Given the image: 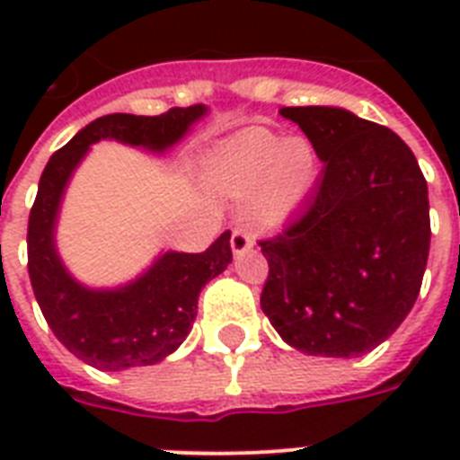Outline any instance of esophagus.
<instances>
[{"instance_id": "1", "label": "esophagus", "mask_w": 460, "mask_h": 460, "mask_svg": "<svg viewBox=\"0 0 460 460\" xmlns=\"http://www.w3.org/2000/svg\"><path fill=\"white\" fill-rule=\"evenodd\" d=\"M252 245H255V236H252L251 231L243 229V226L234 229V234H231V251L241 255V252L251 251Z\"/></svg>"}]
</instances>
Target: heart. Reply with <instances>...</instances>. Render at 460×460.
<instances>
[{
	"label": "heart",
	"mask_w": 460,
	"mask_h": 460,
	"mask_svg": "<svg viewBox=\"0 0 460 460\" xmlns=\"http://www.w3.org/2000/svg\"><path fill=\"white\" fill-rule=\"evenodd\" d=\"M320 172L313 143L281 138L265 128L238 133L212 159V181L224 195L245 198L260 224H281L301 208Z\"/></svg>",
	"instance_id": "heart-1"
}]
</instances>
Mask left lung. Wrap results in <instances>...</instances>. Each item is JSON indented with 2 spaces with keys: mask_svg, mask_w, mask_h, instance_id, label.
<instances>
[{
  "mask_svg": "<svg viewBox=\"0 0 460 460\" xmlns=\"http://www.w3.org/2000/svg\"><path fill=\"white\" fill-rule=\"evenodd\" d=\"M324 162L305 209L260 241V296L277 334L307 356L353 358L396 332L429 255L428 181L386 126L341 107H284Z\"/></svg>",
  "mask_w": 460,
  "mask_h": 460,
  "instance_id": "1",
  "label": "left lung"
}]
</instances>
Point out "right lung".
Instances as JSON below:
<instances>
[{
	"mask_svg": "<svg viewBox=\"0 0 460 460\" xmlns=\"http://www.w3.org/2000/svg\"><path fill=\"white\" fill-rule=\"evenodd\" d=\"M208 114L205 104L173 107L159 117L107 114L75 133L49 157L28 219V274L54 336L83 363L117 372L155 365L186 341L202 287L231 262V231L205 252H162L138 279L117 288H88L61 262L54 229L71 173L93 143L119 140L164 153Z\"/></svg>",
	"mask_w": 460,
	"mask_h": 460,
	"instance_id": "add662e5",
	"label": "right lung"
}]
</instances>
